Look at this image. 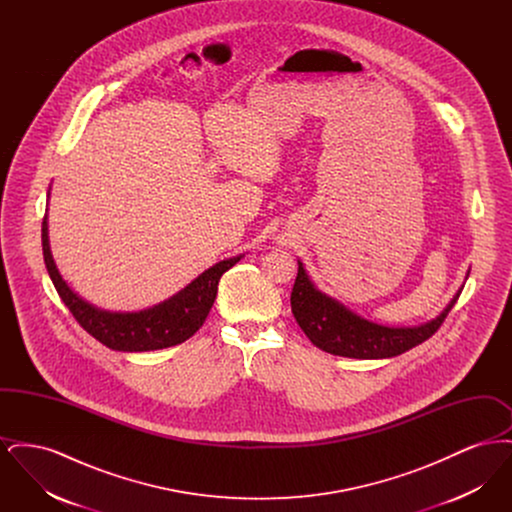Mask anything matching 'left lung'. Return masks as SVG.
I'll list each match as a JSON object with an SVG mask.
<instances>
[{
  "label": "left lung",
  "instance_id": "left-lung-1",
  "mask_svg": "<svg viewBox=\"0 0 512 512\" xmlns=\"http://www.w3.org/2000/svg\"><path fill=\"white\" fill-rule=\"evenodd\" d=\"M297 265L290 299L293 317L318 349L349 359H390L432 338L463 290L455 293L449 305L434 320L413 328H390L359 317L340 301L318 292L303 263L297 261Z\"/></svg>",
  "mask_w": 512,
  "mask_h": 512
}]
</instances>
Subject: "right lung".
Listing matches in <instances>:
<instances>
[{
  "instance_id": "obj_1",
  "label": "right lung",
  "mask_w": 512,
  "mask_h": 512,
  "mask_svg": "<svg viewBox=\"0 0 512 512\" xmlns=\"http://www.w3.org/2000/svg\"><path fill=\"white\" fill-rule=\"evenodd\" d=\"M42 249L49 278L78 324L109 349L128 353L165 349L192 338L215 303L220 276L242 259L238 255L207 268L184 290L155 307L138 313H109L84 301L59 274L49 249L48 215L42 222Z\"/></svg>"
}]
</instances>
